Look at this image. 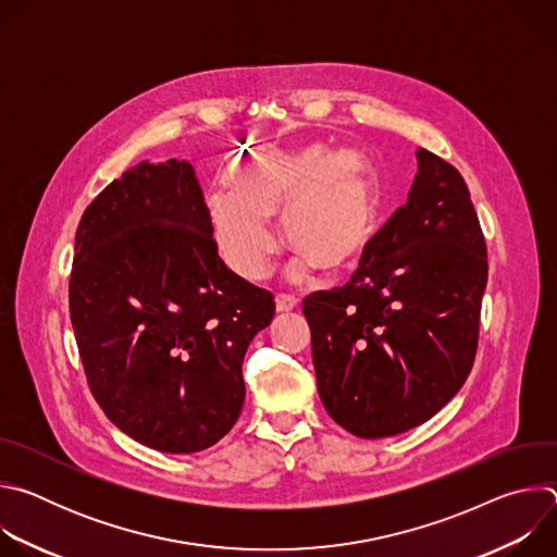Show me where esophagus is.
I'll list each match as a JSON object with an SVG mask.
<instances>
[{
	"label": "esophagus",
	"instance_id": "obj_1",
	"mask_svg": "<svg viewBox=\"0 0 557 557\" xmlns=\"http://www.w3.org/2000/svg\"><path fill=\"white\" fill-rule=\"evenodd\" d=\"M297 304H299V299L293 297V295H277L275 297V310L277 312H288V310L297 308Z\"/></svg>",
	"mask_w": 557,
	"mask_h": 557
}]
</instances>
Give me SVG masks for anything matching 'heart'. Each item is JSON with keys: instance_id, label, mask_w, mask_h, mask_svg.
Here are the masks:
<instances>
[{"instance_id": "heart-1", "label": "heart", "mask_w": 557, "mask_h": 557, "mask_svg": "<svg viewBox=\"0 0 557 557\" xmlns=\"http://www.w3.org/2000/svg\"><path fill=\"white\" fill-rule=\"evenodd\" d=\"M231 194L209 198V218L224 262L245 280H264L280 251L269 218L282 213L297 249L293 280L317 269L346 271L372 245L381 218V183L361 147L306 143L256 151L228 168Z\"/></svg>"}]
</instances>
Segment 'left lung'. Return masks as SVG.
I'll use <instances>...</instances> for the list:
<instances>
[{"label": "left lung", "mask_w": 557, "mask_h": 557, "mask_svg": "<svg viewBox=\"0 0 557 557\" xmlns=\"http://www.w3.org/2000/svg\"><path fill=\"white\" fill-rule=\"evenodd\" d=\"M408 202L342 288L304 299L317 389L359 438L430 421L462 387L479 346L487 247L456 168L417 149Z\"/></svg>", "instance_id": "1"}]
</instances>
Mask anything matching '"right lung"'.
Masks as SVG:
<instances>
[{
	"label": "right lung",
	"instance_id": "right-lung-1",
	"mask_svg": "<svg viewBox=\"0 0 557 557\" xmlns=\"http://www.w3.org/2000/svg\"><path fill=\"white\" fill-rule=\"evenodd\" d=\"M70 320L106 417L134 441L194 454L245 406L243 361L273 295L218 256L194 168L140 161L84 211Z\"/></svg>",
	"mask_w": 557,
	"mask_h": 557
}]
</instances>
